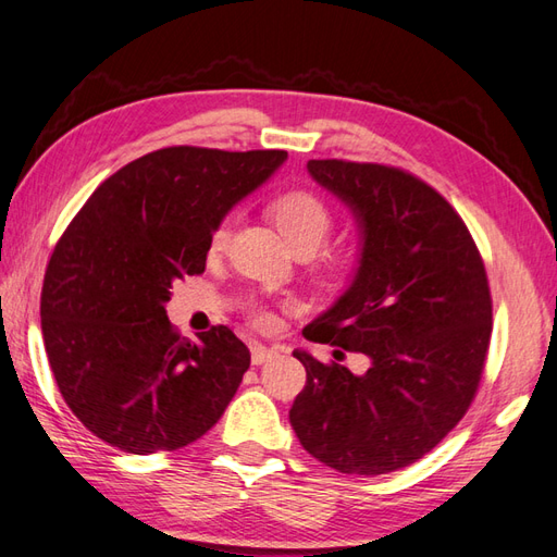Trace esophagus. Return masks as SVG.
Here are the masks:
<instances>
[{"label":"esophagus","instance_id":"1","mask_svg":"<svg viewBox=\"0 0 557 557\" xmlns=\"http://www.w3.org/2000/svg\"><path fill=\"white\" fill-rule=\"evenodd\" d=\"M250 359H252V366H262V363H267V361H271L274 359L278 351L274 349V347H264V345H260V343H255L252 347H250Z\"/></svg>","mask_w":557,"mask_h":557}]
</instances>
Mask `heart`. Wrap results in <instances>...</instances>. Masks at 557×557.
<instances>
[{
    "instance_id": "obj_1",
    "label": "heart",
    "mask_w": 557,
    "mask_h": 557,
    "mask_svg": "<svg viewBox=\"0 0 557 557\" xmlns=\"http://www.w3.org/2000/svg\"><path fill=\"white\" fill-rule=\"evenodd\" d=\"M271 212H274L278 232L286 238L290 250H317L333 226V214L329 206H325L319 196L309 191L283 194L281 198H276L274 206H271ZM228 226H232L228 220H222L214 226V232L210 236V250H222L226 246ZM255 319L264 325L271 321V317L264 314V311H257Z\"/></svg>"
}]
</instances>
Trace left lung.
Returning <instances> with one entry per match:
<instances>
[{
	"mask_svg": "<svg viewBox=\"0 0 557 557\" xmlns=\"http://www.w3.org/2000/svg\"><path fill=\"white\" fill-rule=\"evenodd\" d=\"M307 172L355 216L357 267L302 335L361 351L369 369L293 357L307 385L290 409L305 449L347 474L416 463L449 435L478 392L492 297L463 220L435 188L371 162L309 160Z\"/></svg>",
	"mask_w": 557,
	"mask_h": 557,
	"instance_id": "1",
	"label": "left lung"
}]
</instances>
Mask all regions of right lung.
Wrapping results in <instances>:
<instances>
[{"instance_id": "1", "label": "right lung", "mask_w": 557, "mask_h": 557, "mask_svg": "<svg viewBox=\"0 0 557 557\" xmlns=\"http://www.w3.org/2000/svg\"><path fill=\"white\" fill-rule=\"evenodd\" d=\"M286 151L172 146L117 170L57 243L42 286L49 366L71 411L120 451L200 440L250 366L226 325L176 335L172 286L202 274L214 226L271 180Z\"/></svg>"}]
</instances>
